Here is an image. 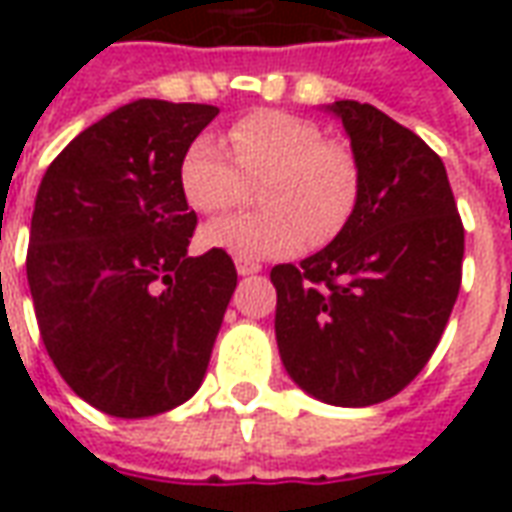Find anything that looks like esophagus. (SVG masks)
Here are the masks:
<instances>
[{"label":"esophagus","instance_id":"esophagus-1","mask_svg":"<svg viewBox=\"0 0 512 512\" xmlns=\"http://www.w3.org/2000/svg\"><path fill=\"white\" fill-rule=\"evenodd\" d=\"M235 268H238L241 277H249V274H257L263 266L255 263V260H249V257H235Z\"/></svg>","mask_w":512,"mask_h":512}]
</instances>
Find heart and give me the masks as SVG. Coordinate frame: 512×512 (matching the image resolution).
<instances>
[{"mask_svg":"<svg viewBox=\"0 0 512 512\" xmlns=\"http://www.w3.org/2000/svg\"><path fill=\"white\" fill-rule=\"evenodd\" d=\"M227 150L211 136L194 139L180 158V191L194 211L224 213L260 180V211L208 224L202 241L235 257H282L310 241L323 246L354 219L362 191L356 156L312 120L260 109L227 128Z\"/></svg>","mask_w":512,"mask_h":512,"instance_id":"heart-1","label":"heart"}]
</instances>
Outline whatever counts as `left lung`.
<instances>
[{
  "mask_svg": "<svg viewBox=\"0 0 512 512\" xmlns=\"http://www.w3.org/2000/svg\"><path fill=\"white\" fill-rule=\"evenodd\" d=\"M362 191L354 219L299 266L271 268L290 378L332 406L406 389L436 351L461 290L463 224L447 169L381 109L334 101Z\"/></svg>",
  "mask_w": 512,
  "mask_h": 512,
  "instance_id": "left-lung-1",
  "label": "left lung"
}]
</instances>
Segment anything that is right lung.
<instances>
[{
  "label": "right lung",
  "mask_w": 512,
  "mask_h": 512,
  "mask_svg": "<svg viewBox=\"0 0 512 512\" xmlns=\"http://www.w3.org/2000/svg\"><path fill=\"white\" fill-rule=\"evenodd\" d=\"M219 115L139 98L73 139L40 180L27 279L65 384L104 414L153 417L200 389L238 274L189 257L180 158Z\"/></svg>",
  "instance_id": "right-lung-1"
}]
</instances>
